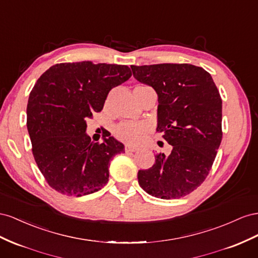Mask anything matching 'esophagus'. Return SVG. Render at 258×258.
Wrapping results in <instances>:
<instances>
[{
	"instance_id": "esophagus-1",
	"label": "esophagus",
	"mask_w": 258,
	"mask_h": 258,
	"mask_svg": "<svg viewBox=\"0 0 258 258\" xmlns=\"http://www.w3.org/2000/svg\"><path fill=\"white\" fill-rule=\"evenodd\" d=\"M137 150H138L137 147H133V146H131V145L125 146V151H126V152H135Z\"/></svg>"
}]
</instances>
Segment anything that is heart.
<instances>
[{
	"label": "heart",
	"instance_id": "b5f03b06",
	"mask_svg": "<svg viewBox=\"0 0 258 258\" xmlns=\"http://www.w3.org/2000/svg\"><path fill=\"white\" fill-rule=\"evenodd\" d=\"M148 131L149 126L145 123L123 122L114 128V135L124 143L137 145L145 138Z\"/></svg>",
	"mask_w": 258,
	"mask_h": 258
}]
</instances>
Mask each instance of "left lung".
<instances>
[{"label":"left lung","mask_w":258,"mask_h":258,"mask_svg":"<svg viewBox=\"0 0 258 258\" xmlns=\"http://www.w3.org/2000/svg\"><path fill=\"white\" fill-rule=\"evenodd\" d=\"M134 78L158 94L157 132L173 146L160 153L138 183L152 197L178 199L207 178L222 142V98L208 71L189 63L131 66Z\"/></svg>","instance_id":"8db88e82"}]
</instances>
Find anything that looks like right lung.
<instances>
[{
    "label": "right lung",
    "mask_w": 258,
    "mask_h": 258,
    "mask_svg": "<svg viewBox=\"0 0 258 258\" xmlns=\"http://www.w3.org/2000/svg\"><path fill=\"white\" fill-rule=\"evenodd\" d=\"M131 77L127 66L81 61L51 66L36 81L27 127L36 164L58 192L82 197L108 182L110 160L124 145L112 136L92 142L86 117L101 111L109 92Z\"/></svg>",
    "instance_id": "right-lung-1"
}]
</instances>
